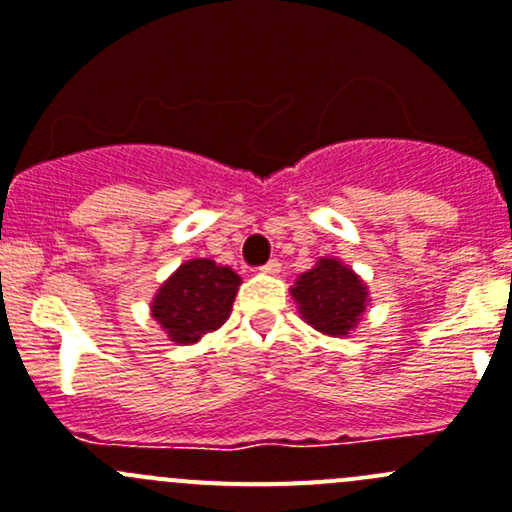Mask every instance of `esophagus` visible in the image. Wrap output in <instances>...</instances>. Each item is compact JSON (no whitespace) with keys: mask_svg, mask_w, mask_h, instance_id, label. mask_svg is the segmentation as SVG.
Listing matches in <instances>:
<instances>
[{"mask_svg":"<svg viewBox=\"0 0 512 512\" xmlns=\"http://www.w3.org/2000/svg\"><path fill=\"white\" fill-rule=\"evenodd\" d=\"M278 271H281V263L278 261H268L266 266H261V273H268V276H276Z\"/></svg>","mask_w":512,"mask_h":512,"instance_id":"34e87169","label":"esophagus"}]
</instances>
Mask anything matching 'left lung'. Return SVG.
<instances>
[{
    "instance_id": "obj_1",
    "label": "left lung",
    "mask_w": 512,
    "mask_h": 512,
    "mask_svg": "<svg viewBox=\"0 0 512 512\" xmlns=\"http://www.w3.org/2000/svg\"><path fill=\"white\" fill-rule=\"evenodd\" d=\"M291 296L303 321L331 338H348L371 306L368 286L341 258L321 256L293 281Z\"/></svg>"
}]
</instances>
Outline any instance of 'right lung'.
Wrapping results in <instances>:
<instances>
[{
  "mask_svg": "<svg viewBox=\"0 0 512 512\" xmlns=\"http://www.w3.org/2000/svg\"><path fill=\"white\" fill-rule=\"evenodd\" d=\"M241 276L211 258L181 263L151 298V318L176 346L199 343L229 321Z\"/></svg>",
  "mask_w": 512,
  "mask_h": 512,
  "instance_id": "obj_1",
  "label": "right lung"
}]
</instances>
